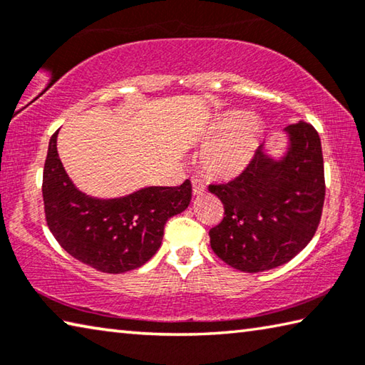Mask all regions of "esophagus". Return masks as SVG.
<instances>
[{
	"label": "esophagus",
	"mask_w": 365,
	"mask_h": 365,
	"mask_svg": "<svg viewBox=\"0 0 365 365\" xmlns=\"http://www.w3.org/2000/svg\"><path fill=\"white\" fill-rule=\"evenodd\" d=\"M191 185H193V195L195 196H200L206 191V187L202 185V182L200 180V178H191Z\"/></svg>",
	"instance_id": "34e87169"
}]
</instances>
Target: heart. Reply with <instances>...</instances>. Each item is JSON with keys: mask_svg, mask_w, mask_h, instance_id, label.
<instances>
[{"mask_svg": "<svg viewBox=\"0 0 365 365\" xmlns=\"http://www.w3.org/2000/svg\"><path fill=\"white\" fill-rule=\"evenodd\" d=\"M262 123L246 110H228L206 135L209 145L201 156L202 170L217 180H232L250 168L261 145Z\"/></svg>", "mask_w": 365, "mask_h": 365, "instance_id": "b5f03b06", "label": "heart"}]
</instances>
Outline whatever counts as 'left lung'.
<instances>
[{
  "instance_id": "left-lung-1",
  "label": "left lung",
  "mask_w": 365,
  "mask_h": 365,
  "mask_svg": "<svg viewBox=\"0 0 365 365\" xmlns=\"http://www.w3.org/2000/svg\"><path fill=\"white\" fill-rule=\"evenodd\" d=\"M285 133L283 156H270L261 145L243 174L209 187L225 209L209 230L211 248L237 270L255 274L292 261L319 227L325 200L319 133L302 120Z\"/></svg>"
}]
</instances>
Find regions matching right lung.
Returning <instances> with one entry per match:
<instances>
[{
    "mask_svg": "<svg viewBox=\"0 0 365 365\" xmlns=\"http://www.w3.org/2000/svg\"><path fill=\"white\" fill-rule=\"evenodd\" d=\"M58 132L49 140L41 188L53 237L72 257L100 272L123 274L141 267L163 243L165 222L188 207L190 180L109 200L88 196L61 163Z\"/></svg>",
    "mask_w": 365,
    "mask_h": 365,
    "instance_id": "1",
    "label": "right lung"
}]
</instances>
